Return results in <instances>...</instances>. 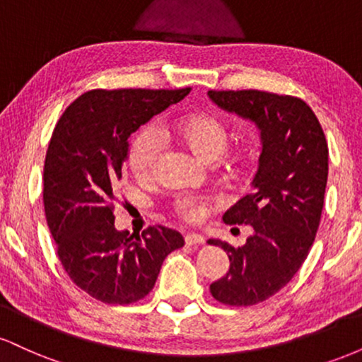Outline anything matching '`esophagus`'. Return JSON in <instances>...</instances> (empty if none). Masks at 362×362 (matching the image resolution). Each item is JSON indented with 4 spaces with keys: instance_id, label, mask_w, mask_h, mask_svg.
Returning <instances> with one entry per match:
<instances>
[{
    "instance_id": "esophagus-1",
    "label": "esophagus",
    "mask_w": 362,
    "mask_h": 362,
    "mask_svg": "<svg viewBox=\"0 0 362 362\" xmlns=\"http://www.w3.org/2000/svg\"><path fill=\"white\" fill-rule=\"evenodd\" d=\"M187 245H204V236L197 233H187L185 235Z\"/></svg>"
}]
</instances>
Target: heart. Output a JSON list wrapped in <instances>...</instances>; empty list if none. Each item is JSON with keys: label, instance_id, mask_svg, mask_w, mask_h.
Here are the masks:
<instances>
[{"label": "heart", "instance_id": "b5f03b06", "mask_svg": "<svg viewBox=\"0 0 362 362\" xmlns=\"http://www.w3.org/2000/svg\"><path fill=\"white\" fill-rule=\"evenodd\" d=\"M163 132L173 136L178 143L204 161H214L226 151L230 141L228 124L218 115L187 114L172 122L163 124ZM161 153V138L153 126L144 127L132 141L129 149V167L138 178H148L155 172L158 158ZM207 199L199 195H180L173 202V207L182 218L189 221H197L204 216Z\"/></svg>", "mask_w": 362, "mask_h": 362}]
</instances>
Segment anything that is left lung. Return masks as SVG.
Instances as JSON below:
<instances>
[{
	"label": "left lung",
	"mask_w": 362,
	"mask_h": 362,
	"mask_svg": "<svg viewBox=\"0 0 362 362\" xmlns=\"http://www.w3.org/2000/svg\"><path fill=\"white\" fill-rule=\"evenodd\" d=\"M207 95L219 109L252 120L260 131L252 192L223 214L226 224H250L253 235L240 248L207 240L230 259V271L209 288L214 300L250 306L284 288L308 257L322 218L328 146L317 115L301 98L259 90Z\"/></svg>",
	"instance_id": "8db88e82"
}]
</instances>
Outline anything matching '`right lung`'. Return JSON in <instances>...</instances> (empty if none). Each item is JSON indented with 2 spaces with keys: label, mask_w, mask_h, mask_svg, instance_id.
Returning a JSON list of instances; mask_svg holds the SVG:
<instances>
[{
  "label": "right lung",
  "mask_w": 362,
  "mask_h": 362,
  "mask_svg": "<svg viewBox=\"0 0 362 362\" xmlns=\"http://www.w3.org/2000/svg\"><path fill=\"white\" fill-rule=\"evenodd\" d=\"M189 91L91 90L54 129L44 165L45 218L64 271L95 300H143L168 253L184 247V236L160 224L141 236L119 231L112 202L132 132Z\"/></svg>",
  "instance_id": "add662e5"
}]
</instances>
